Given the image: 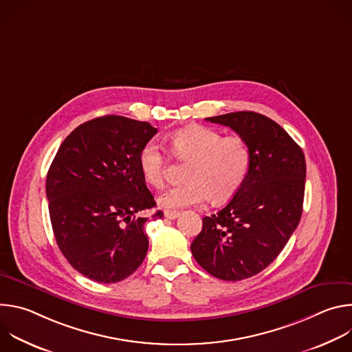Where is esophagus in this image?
Wrapping results in <instances>:
<instances>
[{
  "instance_id": "esophagus-1",
  "label": "esophagus",
  "mask_w": 352,
  "mask_h": 352,
  "mask_svg": "<svg viewBox=\"0 0 352 352\" xmlns=\"http://www.w3.org/2000/svg\"><path fill=\"white\" fill-rule=\"evenodd\" d=\"M164 216H166V219L175 220V219L179 216V212H177V210H166V212H164Z\"/></svg>"
}]
</instances>
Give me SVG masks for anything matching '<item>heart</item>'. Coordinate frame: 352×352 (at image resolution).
<instances>
[{
  "label": "heart",
  "mask_w": 352,
  "mask_h": 352,
  "mask_svg": "<svg viewBox=\"0 0 352 352\" xmlns=\"http://www.w3.org/2000/svg\"><path fill=\"white\" fill-rule=\"evenodd\" d=\"M173 147L181 160H190L186 182L164 192L159 204L166 209L200 206L213 199L226 202L242 186L250 167V148L239 135L223 136L214 128L193 125L173 135ZM147 184L162 188L167 175V159L159 140L150 139L138 156Z\"/></svg>",
  "instance_id": "heart-1"
}]
</instances>
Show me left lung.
I'll list each match as a JSON object with an SVG mask.
<instances>
[{
  "instance_id": "left-lung-1",
  "label": "left lung",
  "mask_w": 352,
  "mask_h": 352,
  "mask_svg": "<svg viewBox=\"0 0 352 352\" xmlns=\"http://www.w3.org/2000/svg\"><path fill=\"white\" fill-rule=\"evenodd\" d=\"M206 120L230 126L246 140L250 167L230 202L204 219L190 250L212 276L239 281L265 270L295 231L302 214L305 156L277 122L262 114L238 111Z\"/></svg>"
}]
</instances>
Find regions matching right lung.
<instances>
[{
  "label": "right lung",
  "mask_w": 352,
  "mask_h": 352,
  "mask_svg": "<svg viewBox=\"0 0 352 352\" xmlns=\"http://www.w3.org/2000/svg\"><path fill=\"white\" fill-rule=\"evenodd\" d=\"M156 133L148 122L98 117L74 129L50 166L45 193L56 241L69 265L93 281L118 283L146 258L147 217L139 213L156 202L138 156Z\"/></svg>",
  "instance_id": "right-lung-1"
}]
</instances>
